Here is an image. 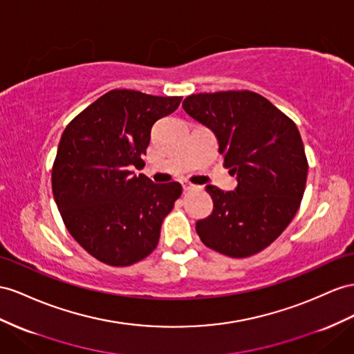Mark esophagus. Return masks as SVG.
<instances>
[{
  "instance_id": "obj_1",
  "label": "esophagus",
  "mask_w": 354,
  "mask_h": 354,
  "mask_svg": "<svg viewBox=\"0 0 354 354\" xmlns=\"http://www.w3.org/2000/svg\"><path fill=\"white\" fill-rule=\"evenodd\" d=\"M201 187L198 185H194V184H192V183H185L184 184V189L185 192H193V189H198Z\"/></svg>"
}]
</instances>
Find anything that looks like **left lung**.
<instances>
[{
  "label": "left lung",
  "mask_w": 354,
  "mask_h": 354,
  "mask_svg": "<svg viewBox=\"0 0 354 354\" xmlns=\"http://www.w3.org/2000/svg\"><path fill=\"white\" fill-rule=\"evenodd\" d=\"M184 111L211 129L234 192L207 185L212 214L197 221L207 248L233 259L269 247L295 218L306 185L308 160L293 120L254 91L188 95Z\"/></svg>",
  "instance_id": "obj_1"
}]
</instances>
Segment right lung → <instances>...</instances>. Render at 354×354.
<instances>
[{"label":"right lung","instance_id":"right-lung-1","mask_svg":"<svg viewBox=\"0 0 354 354\" xmlns=\"http://www.w3.org/2000/svg\"><path fill=\"white\" fill-rule=\"evenodd\" d=\"M183 97L112 89L68 122L52 166V192L71 236L109 266H131L157 248L161 223L183 194L153 184L145 166L152 125Z\"/></svg>","mask_w":354,"mask_h":354}]
</instances>
